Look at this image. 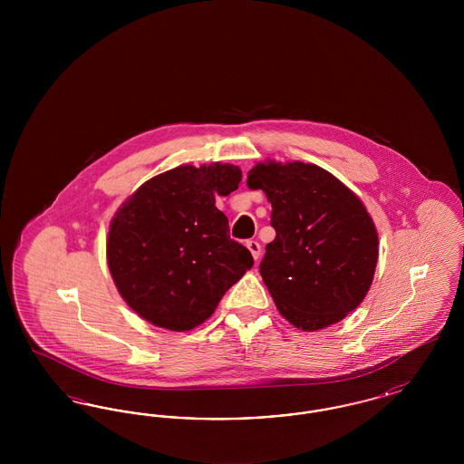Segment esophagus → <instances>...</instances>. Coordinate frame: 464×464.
<instances>
[{"label":"esophagus","instance_id":"esophagus-1","mask_svg":"<svg viewBox=\"0 0 464 464\" xmlns=\"http://www.w3.org/2000/svg\"><path fill=\"white\" fill-rule=\"evenodd\" d=\"M246 248L250 250L252 257L257 261L259 256H261V243L256 242V240H248V242H246Z\"/></svg>","mask_w":464,"mask_h":464}]
</instances>
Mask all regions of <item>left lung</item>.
Wrapping results in <instances>:
<instances>
[{
	"label": "left lung",
	"instance_id": "obj_1",
	"mask_svg": "<svg viewBox=\"0 0 464 464\" xmlns=\"http://www.w3.org/2000/svg\"><path fill=\"white\" fill-rule=\"evenodd\" d=\"M246 186L271 203L276 237L259 271L278 311L303 331L343 320L369 292L377 233L363 203L313 163H257Z\"/></svg>",
	"mask_w": 464,
	"mask_h": 464
}]
</instances>
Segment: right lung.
Listing matches in <instances>:
<instances>
[{
    "instance_id": "right-lung-1",
    "label": "right lung",
    "mask_w": 464,
    "mask_h": 464,
    "mask_svg": "<svg viewBox=\"0 0 464 464\" xmlns=\"http://www.w3.org/2000/svg\"><path fill=\"white\" fill-rule=\"evenodd\" d=\"M235 165L177 167L144 182L111 222L108 265L127 304L153 325L191 331L254 265L229 237L216 197L238 189Z\"/></svg>"
}]
</instances>
